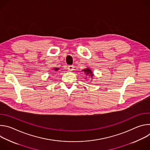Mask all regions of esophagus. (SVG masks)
<instances>
[{"label":"esophagus","mask_w":150,"mask_h":150,"mask_svg":"<svg viewBox=\"0 0 150 150\" xmlns=\"http://www.w3.org/2000/svg\"><path fill=\"white\" fill-rule=\"evenodd\" d=\"M74 66H72V65H70L68 67V71L69 72H71L74 70Z\"/></svg>","instance_id":"1"}]
</instances>
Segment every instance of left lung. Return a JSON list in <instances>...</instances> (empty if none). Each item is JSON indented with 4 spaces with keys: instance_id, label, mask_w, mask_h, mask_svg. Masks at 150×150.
Returning a JSON list of instances; mask_svg holds the SVG:
<instances>
[{
    "instance_id": "obj_1",
    "label": "left lung",
    "mask_w": 150,
    "mask_h": 150,
    "mask_svg": "<svg viewBox=\"0 0 150 150\" xmlns=\"http://www.w3.org/2000/svg\"><path fill=\"white\" fill-rule=\"evenodd\" d=\"M81 71L83 72L84 74H85V75H86V76H89L91 78H93V77L94 76V74H93V72L92 70L89 67L82 70Z\"/></svg>"
}]
</instances>
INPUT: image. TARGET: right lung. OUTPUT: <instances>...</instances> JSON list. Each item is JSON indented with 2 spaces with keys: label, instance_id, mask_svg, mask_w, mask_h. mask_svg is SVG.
Instances as JSON below:
<instances>
[{
  "label": "right lung",
  "instance_id": "obj_1",
  "mask_svg": "<svg viewBox=\"0 0 150 150\" xmlns=\"http://www.w3.org/2000/svg\"><path fill=\"white\" fill-rule=\"evenodd\" d=\"M52 70H53L54 72H57V71H59V68H54V69H53Z\"/></svg>",
  "mask_w": 150,
  "mask_h": 150
}]
</instances>
